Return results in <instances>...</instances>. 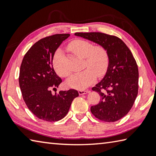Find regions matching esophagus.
Instances as JSON below:
<instances>
[{
    "label": "esophagus",
    "instance_id": "obj_1",
    "mask_svg": "<svg viewBox=\"0 0 156 156\" xmlns=\"http://www.w3.org/2000/svg\"><path fill=\"white\" fill-rule=\"evenodd\" d=\"M88 92H89V91H87V90H79L78 94H79V95H84V94H87Z\"/></svg>",
    "mask_w": 156,
    "mask_h": 156
}]
</instances>
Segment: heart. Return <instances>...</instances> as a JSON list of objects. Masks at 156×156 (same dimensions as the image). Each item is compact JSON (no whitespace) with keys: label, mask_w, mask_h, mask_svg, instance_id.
Segmentation results:
<instances>
[{"label":"heart","mask_w":156,"mask_h":156,"mask_svg":"<svg viewBox=\"0 0 156 156\" xmlns=\"http://www.w3.org/2000/svg\"><path fill=\"white\" fill-rule=\"evenodd\" d=\"M68 49L76 56L84 58L83 72L73 74L66 82L69 87L83 90L93 84L96 76L102 77L106 73L109 65V55L107 49L102 45L94 46L90 42L76 39L71 42ZM63 52L57 49L53 58V66L56 73L66 78L69 72L62 65Z\"/></svg>","instance_id":"heart-1"}]
</instances>
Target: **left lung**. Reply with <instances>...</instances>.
<instances>
[{
	"mask_svg": "<svg viewBox=\"0 0 156 156\" xmlns=\"http://www.w3.org/2000/svg\"><path fill=\"white\" fill-rule=\"evenodd\" d=\"M75 35L105 47L109 55L106 74L92 88L101 97L98 104L91 107L92 114L104 122L121 119L131 110L138 92V68L131 50L115 36L100 32Z\"/></svg>",
	"mask_w": 156,
	"mask_h": 156,
	"instance_id": "1",
	"label": "left lung"
}]
</instances>
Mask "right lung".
<instances>
[{
	"instance_id": "1",
	"label": "right lung",
	"mask_w": 156,
	"mask_h": 156,
	"mask_svg": "<svg viewBox=\"0 0 156 156\" xmlns=\"http://www.w3.org/2000/svg\"><path fill=\"white\" fill-rule=\"evenodd\" d=\"M69 36L58 34L39 40L26 53L20 65L18 81L23 100L37 118L47 122L62 119L79 96L75 89L51 93L62 83L53 67L54 54Z\"/></svg>"
}]
</instances>
